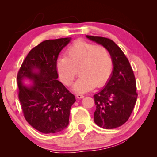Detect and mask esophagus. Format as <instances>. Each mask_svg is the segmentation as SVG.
Wrapping results in <instances>:
<instances>
[{
  "label": "esophagus",
  "mask_w": 157,
  "mask_h": 157,
  "mask_svg": "<svg viewBox=\"0 0 157 157\" xmlns=\"http://www.w3.org/2000/svg\"><path fill=\"white\" fill-rule=\"evenodd\" d=\"M76 97H77V98L81 99V98H82V97H84V95L83 94H77Z\"/></svg>",
  "instance_id": "esophagus-1"
}]
</instances>
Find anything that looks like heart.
Here are the masks:
<instances>
[{
    "instance_id": "obj_1",
    "label": "heart",
    "mask_w": 157,
    "mask_h": 157,
    "mask_svg": "<svg viewBox=\"0 0 157 157\" xmlns=\"http://www.w3.org/2000/svg\"><path fill=\"white\" fill-rule=\"evenodd\" d=\"M112 58L107 48L84 40H77L68 48L66 57L57 62V70L63 83L69 86L77 76L74 85L76 92L84 93L94 86L101 87L107 82L112 70Z\"/></svg>"
}]
</instances>
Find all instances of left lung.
Wrapping results in <instances>:
<instances>
[{
  "mask_svg": "<svg viewBox=\"0 0 157 157\" xmlns=\"http://www.w3.org/2000/svg\"><path fill=\"white\" fill-rule=\"evenodd\" d=\"M86 37L109 49L113 65L109 82L94 95L96 105L94 120L102 128H116L128 120L136 102L138 94L134 71L125 54L112 40L97 36Z\"/></svg>",
  "mask_w": 157,
  "mask_h": 157,
  "instance_id": "1",
  "label": "left lung"
}]
</instances>
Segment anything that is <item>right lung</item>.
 <instances>
[{
    "instance_id": "right-lung-1",
    "label": "right lung",
    "mask_w": 157,
    "mask_h": 157,
    "mask_svg": "<svg viewBox=\"0 0 157 157\" xmlns=\"http://www.w3.org/2000/svg\"><path fill=\"white\" fill-rule=\"evenodd\" d=\"M70 38L47 40L32 48L17 75L18 98L23 116L30 125L44 134H56L68 125L75 97L57 80V60ZM35 70H37L36 72ZM33 80L31 87L22 84Z\"/></svg>"
}]
</instances>
